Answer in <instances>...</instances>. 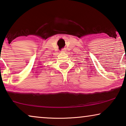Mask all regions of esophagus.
Returning <instances> with one entry per match:
<instances>
[{"label":"esophagus","mask_w":126,"mask_h":126,"mask_svg":"<svg viewBox=\"0 0 126 126\" xmlns=\"http://www.w3.org/2000/svg\"><path fill=\"white\" fill-rule=\"evenodd\" d=\"M62 51H63V52H65V50L64 49H62V50H61Z\"/></svg>","instance_id":"34e87169"}]
</instances>
